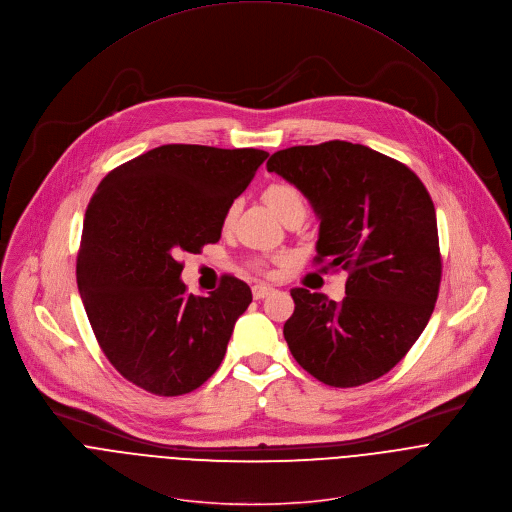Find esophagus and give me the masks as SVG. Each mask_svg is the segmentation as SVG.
<instances>
[{
  "instance_id": "1",
  "label": "esophagus",
  "mask_w": 512,
  "mask_h": 512,
  "mask_svg": "<svg viewBox=\"0 0 512 512\" xmlns=\"http://www.w3.org/2000/svg\"><path fill=\"white\" fill-rule=\"evenodd\" d=\"M275 289L269 285H253V297L255 299H265L267 295H271Z\"/></svg>"
}]
</instances>
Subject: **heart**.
Masks as SVG:
<instances>
[{"label":"heart","mask_w":512,"mask_h":512,"mask_svg":"<svg viewBox=\"0 0 512 512\" xmlns=\"http://www.w3.org/2000/svg\"><path fill=\"white\" fill-rule=\"evenodd\" d=\"M263 201L267 203V207L283 221L285 217L293 215V213H301L305 215V209H307V201H305V195L293 187V185H287V183H273L269 185L265 191H263ZM235 219V207H231L225 215V225H231ZM283 259H279L281 263Z\"/></svg>","instance_id":"obj_1"}]
</instances>
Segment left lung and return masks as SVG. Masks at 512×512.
<instances>
[{
    "label": "left lung",
    "mask_w": 512,
    "mask_h": 512,
    "mask_svg": "<svg viewBox=\"0 0 512 512\" xmlns=\"http://www.w3.org/2000/svg\"><path fill=\"white\" fill-rule=\"evenodd\" d=\"M267 170L319 217L315 263L348 271L342 301L291 289L283 335L295 362L333 388L378 380L414 346L438 297L442 259L426 187L406 164L346 140L277 150Z\"/></svg>",
    "instance_id": "1"
}]
</instances>
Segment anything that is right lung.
Instances as JSON below:
<instances>
[{"label": "right lung", "instance_id": "add662e5", "mask_svg": "<svg viewBox=\"0 0 512 512\" xmlns=\"http://www.w3.org/2000/svg\"><path fill=\"white\" fill-rule=\"evenodd\" d=\"M267 156L164 144L114 168L92 195L78 289L104 356L138 388L183 396L221 366L251 289L225 275L207 297L187 293L179 257L221 239L227 211Z\"/></svg>", "mask_w": 512, "mask_h": 512}]
</instances>
